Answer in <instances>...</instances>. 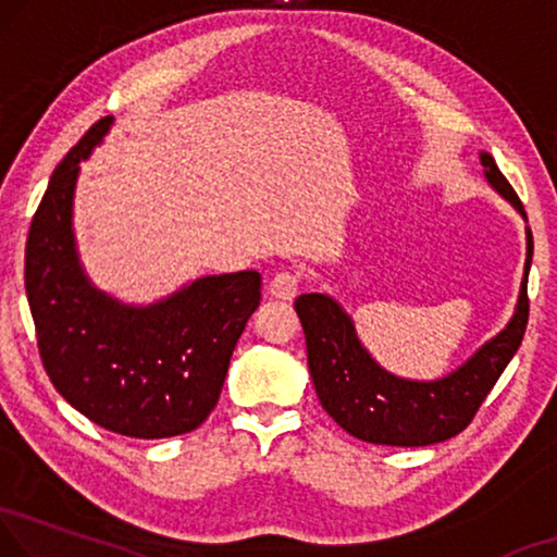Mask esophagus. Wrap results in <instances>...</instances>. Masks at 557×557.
Segmentation results:
<instances>
[{"instance_id": "esophagus-1", "label": "esophagus", "mask_w": 557, "mask_h": 557, "mask_svg": "<svg viewBox=\"0 0 557 557\" xmlns=\"http://www.w3.org/2000/svg\"><path fill=\"white\" fill-rule=\"evenodd\" d=\"M298 286H301V273L288 269V271H278L276 276L271 278V296L276 298H284V301H290L298 294Z\"/></svg>"}]
</instances>
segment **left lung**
Instances as JSON below:
<instances>
[{
  "label": "left lung",
  "mask_w": 557,
  "mask_h": 557,
  "mask_svg": "<svg viewBox=\"0 0 557 557\" xmlns=\"http://www.w3.org/2000/svg\"><path fill=\"white\" fill-rule=\"evenodd\" d=\"M481 164L487 184L525 219L523 203L491 153H481ZM525 273L510 323L458 371L438 381H406L388 373L361 346L354 321L333 298L323 294L298 296L294 306L306 333L308 371L323 410L346 433L379 446H431L466 431L525 336L528 271L533 259L530 228H525Z\"/></svg>",
  "instance_id": "obj_1"
}]
</instances>
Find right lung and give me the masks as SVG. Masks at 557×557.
Listing matches in <instances>:
<instances>
[{
    "label": "right lung",
    "instance_id": "add662e5",
    "mask_svg": "<svg viewBox=\"0 0 557 557\" xmlns=\"http://www.w3.org/2000/svg\"><path fill=\"white\" fill-rule=\"evenodd\" d=\"M111 122L99 119L51 174L29 226L24 286L54 388L111 433L171 438L216 408L236 341L259 308L261 276L196 278L151 306H124L89 284L74 246V186Z\"/></svg>",
    "mask_w": 557,
    "mask_h": 557
}]
</instances>
